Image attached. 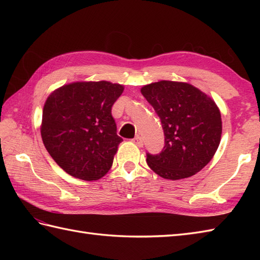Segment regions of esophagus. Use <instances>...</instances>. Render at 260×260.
Returning a JSON list of instances; mask_svg holds the SVG:
<instances>
[{
	"label": "esophagus",
	"mask_w": 260,
	"mask_h": 260,
	"mask_svg": "<svg viewBox=\"0 0 260 260\" xmlns=\"http://www.w3.org/2000/svg\"><path fill=\"white\" fill-rule=\"evenodd\" d=\"M133 143H134V144H136L137 146H139V147H142V146H143V140H142V137L139 136V135L134 137V139H133Z\"/></svg>",
	"instance_id": "obj_1"
}]
</instances>
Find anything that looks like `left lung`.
<instances>
[{
  "mask_svg": "<svg viewBox=\"0 0 260 260\" xmlns=\"http://www.w3.org/2000/svg\"><path fill=\"white\" fill-rule=\"evenodd\" d=\"M161 119L163 150L146 154L154 172L168 180L190 178L211 161L222 133L221 114L206 93L186 82L161 80L142 87Z\"/></svg>",
  "mask_w": 260,
  "mask_h": 260,
  "instance_id": "obj_1",
  "label": "left lung"
}]
</instances>
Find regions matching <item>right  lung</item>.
<instances>
[{
    "mask_svg": "<svg viewBox=\"0 0 260 260\" xmlns=\"http://www.w3.org/2000/svg\"><path fill=\"white\" fill-rule=\"evenodd\" d=\"M124 86L109 81H77L47 98L41 137L47 151L74 178L96 181L113 165L119 143L112 107Z\"/></svg>",
    "mask_w": 260,
    "mask_h": 260,
    "instance_id": "add662e5",
    "label": "right lung"
}]
</instances>
